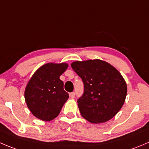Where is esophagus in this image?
<instances>
[{"label": "esophagus", "instance_id": "esophagus-1", "mask_svg": "<svg viewBox=\"0 0 149 149\" xmlns=\"http://www.w3.org/2000/svg\"><path fill=\"white\" fill-rule=\"evenodd\" d=\"M69 95H70V97L71 98H74L75 97V92H70V93L69 94Z\"/></svg>", "mask_w": 149, "mask_h": 149}]
</instances>
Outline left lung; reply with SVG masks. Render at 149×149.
Wrapping results in <instances>:
<instances>
[{"label":"left lung","instance_id":"left-lung-1","mask_svg":"<svg viewBox=\"0 0 149 149\" xmlns=\"http://www.w3.org/2000/svg\"><path fill=\"white\" fill-rule=\"evenodd\" d=\"M71 67L84 84L83 95L77 100L81 115L93 124L104 123L116 116L127 92L119 70L98 59L75 61Z\"/></svg>","mask_w":149,"mask_h":149}]
</instances>
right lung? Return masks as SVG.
<instances>
[{
  "label": "right lung",
  "mask_w": 149,
  "mask_h": 149,
  "mask_svg": "<svg viewBox=\"0 0 149 149\" xmlns=\"http://www.w3.org/2000/svg\"><path fill=\"white\" fill-rule=\"evenodd\" d=\"M66 63H49L36 70L24 90L27 108L36 118L49 122L59 115L68 94L60 76L67 70Z\"/></svg>",
  "instance_id": "1"
}]
</instances>
